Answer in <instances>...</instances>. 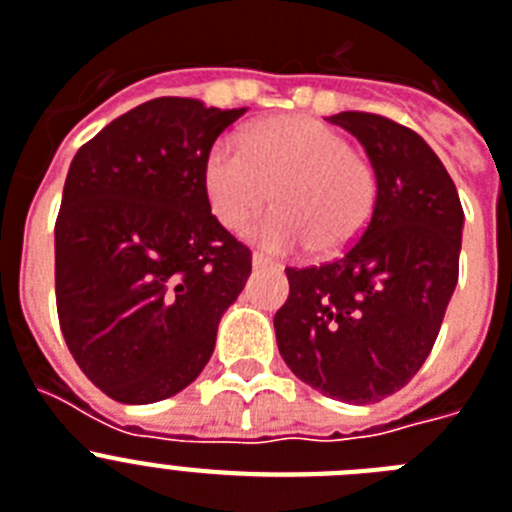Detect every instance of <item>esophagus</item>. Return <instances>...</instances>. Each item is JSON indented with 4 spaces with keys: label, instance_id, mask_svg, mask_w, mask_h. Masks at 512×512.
<instances>
[{
    "label": "esophagus",
    "instance_id": "1",
    "mask_svg": "<svg viewBox=\"0 0 512 512\" xmlns=\"http://www.w3.org/2000/svg\"><path fill=\"white\" fill-rule=\"evenodd\" d=\"M252 268H255V270H260V268H273V260H268V257H265V255H260V252H255V255H252Z\"/></svg>",
    "mask_w": 512,
    "mask_h": 512
}]
</instances>
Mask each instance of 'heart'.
I'll return each mask as SVG.
<instances>
[{"label":"heart","mask_w":512,"mask_h":512,"mask_svg":"<svg viewBox=\"0 0 512 512\" xmlns=\"http://www.w3.org/2000/svg\"><path fill=\"white\" fill-rule=\"evenodd\" d=\"M213 216L239 231L275 195L278 211L250 229L268 252L348 250L376 208V175L348 136L309 115H286L242 133V149L216 144L203 170Z\"/></svg>","instance_id":"1"}]
</instances>
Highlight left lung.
Masks as SVG:
<instances>
[{
    "label": "left lung",
    "mask_w": 512,
    "mask_h": 512,
    "mask_svg": "<svg viewBox=\"0 0 512 512\" xmlns=\"http://www.w3.org/2000/svg\"><path fill=\"white\" fill-rule=\"evenodd\" d=\"M361 141L376 208L335 262L286 268L288 301L273 324L283 361L311 389L371 404L402 389L433 350L459 283L464 211L422 136L384 115H330Z\"/></svg>",
    "instance_id": "1"
}]
</instances>
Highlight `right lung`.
I'll use <instances>...</instances> for the list:
<instances>
[{
	"label": "right lung",
	"mask_w": 512,
	"mask_h": 512,
	"mask_svg": "<svg viewBox=\"0 0 512 512\" xmlns=\"http://www.w3.org/2000/svg\"><path fill=\"white\" fill-rule=\"evenodd\" d=\"M247 108L157 97L71 159L56 219V309L74 361L123 404L198 379L252 255L211 213L203 170Z\"/></svg>",
	"instance_id": "obj_1"
}]
</instances>
